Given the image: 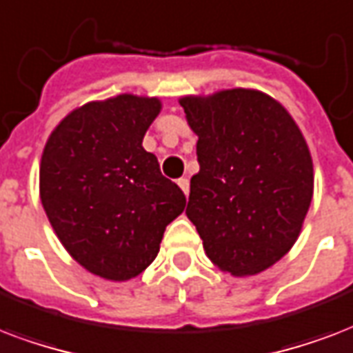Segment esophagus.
Wrapping results in <instances>:
<instances>
[{"label": "esophagus", "instance_id": "34e87169", "mask_svg": "<svg viewBox=\"0 0 353 353\" xmlns=\"http://www.w3.org/2000/svg\"><path fill=\"white\" fill-rule=\"evenodd\" d=\"M179 185H180V190L184 191L185 195H188V191H190V180H188V179H179Z\"/></svg>", "mask_w": 353, "mask_h": 353}]
</instances>
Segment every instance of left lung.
I'll list each match as a JSON object with an SVG mask.
<instances>
[{
	"label": "left lung",
	"mask_w": 353,
	"mask_h": 353,
	"mask_svg": "<svg viewBox=\"0 0 353 353\" xmlns=\"http://www.w3.org/2000/svg\"><path fill=\"white\" fill-rule=\"evenodd\" d=\"M199 136L188 219L221 270L252 276L291 250L313 196V162L283 106L258 90L182 97Z\"/></svg>",
	"instance_id": "obj_1"
}]
</instances>
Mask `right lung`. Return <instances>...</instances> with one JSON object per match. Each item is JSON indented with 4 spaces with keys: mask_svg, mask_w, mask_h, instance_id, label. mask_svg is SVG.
<instances>
[{
    "mask_svg": "<svg viewBox=\"0 0 353 353\" xmlns=\"http://www.w3.org/2000/svg\"><path fill=\"white\" fill-rule=\"evenodd\" d=\"M157 97L123 94L81 106L43 147L40 199L73 259L125 281L154 261L165 226L185 206L179 185L141 147L160 114Z\"/></svg>",
    "mask_w": 353,
    "mask_h": 353,
    "instance_id": "add662e5",
    "label": "right lung"
}]
</instances>
